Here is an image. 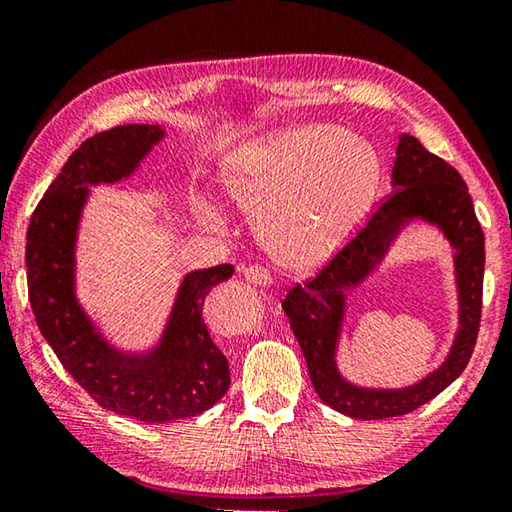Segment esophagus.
Listing matches in <instances>:
<instances>
[{"label":"esophagus","instance_id":"1","mask_svg":"<svg viewBox=\"0 0 512 512\" xmlns=\"http://www.w3.org/2000/svg\"><path fill=\"white\" fill-rule=\"evenodd\" d=\"M244 280H246L248 284H253V286H271L273 277H271V273L266 271L264 266L250 264V266L244 268Z\"/></svg>","mask_w":512,"mask_h":512}]
</instances>
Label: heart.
<instances>
[{
  "mask_svg": "<svg viewBox=\"0 0 512 512\" xmlns=\"http://www.w3.org/2000/svg\"><path fill=\"white\" fill-rule=\"evenodd\" d=\"M217 183L277 262L309 268L336 255L365 224L383 161L365 138L333 127H288L226 156Z\"/></svg>",
  "mask_w": 512,
  "mask_h": 512,
  "instance_id": "heart-1",
  "label": "heart"
}]
</instances>
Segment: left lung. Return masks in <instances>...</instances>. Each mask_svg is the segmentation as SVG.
Wrapping results in <instances>:
<instances>
[{"label":"left lung","mask_w":512,"mask_h":512,"mask_svg":"<svg viewBox=\"0 0 512 512\" xmlns=\"http://www.w3.org/2000/svg\"><path fill=\"white\" fill-rule=\"evenodd\" d=\"M412 220L436 225L451 241L460 297V329L449 358L432 375L410 388L376 390L353 386L339 374L335 353L346 312V293L382 261L397 235ZM486 246L470 192L461 174L427 152L414 136L403 134L396 147L392 194L349 244L306 284L288 291V315L313 389L336 410L360 421L403 416L432 401L466 369L477 345Z\"/></svg>","instance_id":"8db88e82"}]
</instances>
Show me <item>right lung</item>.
<instances>
[{
	"label": "right lung",
	"mask_w": 512,
	"mask_h": 512,
	"mask_svg": "<svg viewBox=\"0 0 512 512\" xmlns=\"http://www.w3.org/2000/svg\"><path fill=\"white\" fill-rule=\"evenodd\" d=\"M163 136L159 125H120L87 138L37 203L26 232L29 300L44 340L98 405L145 423L197 416L230 387L228 360L203 322L210 288L235 273L230 264L183 277L161 340L143 353L109 345L76 295V241L89 185L132 176Z\"/></svg>",
	"instance_id": "right-lung-1"
}]
</instances>
